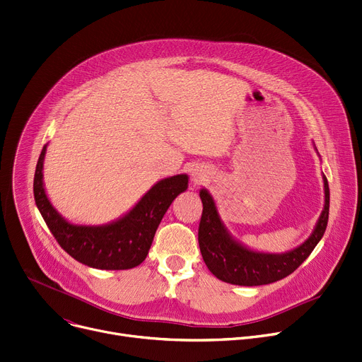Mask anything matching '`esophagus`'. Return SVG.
<instances>
[{"label": "esophagus", "instance_id": "obj_1", "mask_svg": "<svg viewBox=\"0 0 362 362\" xmlns=\"http://www.w3.org/2000/svg\"><path fill=\"white\" fill-rule=\"evenodd\" d=\"M192 180H194V183H204L205 180H208V175L204 170L197 168V170L192 172Z\"/></svg>", "mask_w": 362, "mask_h": 362}]
</instances>
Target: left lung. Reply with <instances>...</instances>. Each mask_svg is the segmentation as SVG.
<instances>
[{
  "label": "left lung",
  "mask_w": 362,
  "mask_h": 362,
  "mask_svg": "<svg viewBox=\"0 0 362 362\" xmlns=\"http://www.w3.org/2000/svg\"><path fill=\"white\" fill-rule=\"evenodd\" d=\"M315 150L319 154L316 147ZM322 179L325 205L315 228L300 246L284 253L257 252L238 242L223 223L212 195L205 187L201 189L199 197L204 209L198 240L204 262L211 274L224 282L245 286L272 284L293 274L315 250L327 227L330 194L326 176L322 175Z\"/></svg>",
  "instance_id": "8db88e82"
}]
</instances>
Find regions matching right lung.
Listing matches in <instances>:
<instances>
[{
	"instance_id": "add662e5",
	"label": "right lung",
	"mask_w": 362,
	"mask_h": 362,
	"mask_svg": "<svg viewBox=\"0 0 362 362\" xmlns=\"http://www.w3.org/2000/svg\"><path fill=\"white\" fill-rule=\"evenodd\" d=\"M47 144L37 160L33 180L36 206L59 246L83 264L95 269L122 271L146 260L154 234L172 202L187 189V175L158 180L127 214L102 226L74 224L57 211L46 195L43 161Z\"/></svg>"
}]
</instances>
